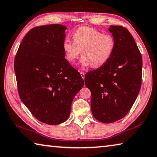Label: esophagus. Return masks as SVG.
Masks as SVG:
<instances>
[{
  "label": "esophagus",
  "mask_w": 157,
  "mask_h": 157,
  "mask_svg": "<svg viewBox=\"0 0 157 157\" xmlns=\"http://www.w3.org/2000/svg\"><path fill=\"white\" fill-rule=\"evenodd\" d=\"M80 74H81V77L82 78H83V79H84L85 78V72H83V71H80Z\"/></svg>",
  "instance_id": "1"
}]
</instances>
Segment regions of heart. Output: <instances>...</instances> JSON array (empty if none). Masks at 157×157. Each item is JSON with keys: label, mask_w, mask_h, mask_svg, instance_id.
<instances>
[{"label": "heart", "mask_w": 157, "mask_h": 157, "mask_svg": "<svg viewBox=\"0 0 157 157\" xmlns=\"http://www.w3.org/2000/svg\"><path fill=\"white\" fill-rule=\"evenodd\" d=\"M72 40L65 38L63 43L65 58L74 63L81 54V67L99 68L108 63L115 48L114 38L90 27H81L72 34Z\"/></svg>", "instance_id": "obj_1"}]
</instances>
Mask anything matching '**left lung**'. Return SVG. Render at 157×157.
Listing matches in <instances>:
<instances>
[{
    "label": "left lung",
    "mask_w": 157,
    "mask_h": 157,
    "mask_svg": "<svg viewBox=\"0 0 157 157\" xmlns=\"http://www.w3.org/2000/svg\"><path fill=\"white\" fill-rule=\"evenodd\" d=\"M109 31L115 41L111 58L85 76L92 94L93 116L105 123L122 119L130 110L141 89L143 64L141 52L127 29L111 25Z\"/></svg>",
    "instance_id": "left-lung-1"
}]
</instances>
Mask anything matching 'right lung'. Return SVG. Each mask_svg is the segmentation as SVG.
Wrapping results in <instances>:
<instances>
[{
	"label": "right lung",
	"mask_w": 157,
	"mask_h": 157,
	"mask_svg": "<svg viewBox=\"0 0 157 157\" xmlns=\"http://www.w3.org/2000/svg\"><path fill=\"white\" fill-rule=\"evenodd\" d=\"M66 27H36L25 36L14 59L21 101L36 119L58 125L68 119L75 95L84 85L80 73L65 59Z\"/></svg>",
	"instance_id": "1"
}]
</instances>
